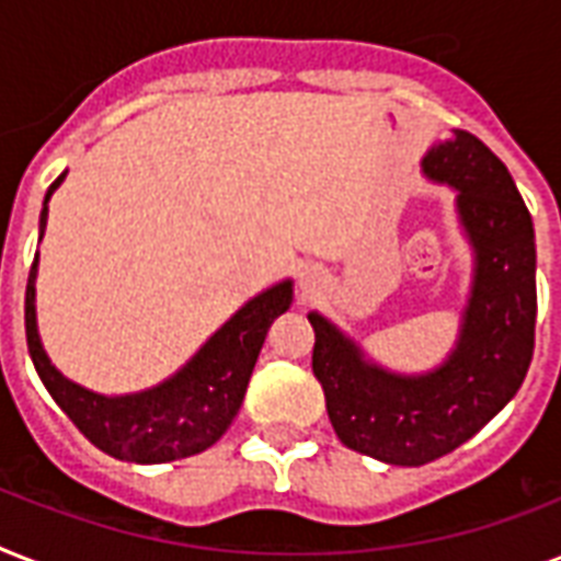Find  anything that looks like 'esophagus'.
<instances>
[{
	"label": "esophagus",
	"instance_id": "esophagus-1",
	"mask_svg": "<svg viewBox=\"0 0 561 561\" xmlns=\"http://www.w3.org/2000/svg\"><path fill=\"white\" fill-rule=\"evenodd\" d=\"M325 285V276L320 267L314 264H306L302 271H299V290H302V297H314L317 290Z\"/></svg>",
	"mask_w": 561,
	"mask_h": 561
}]
</instances>
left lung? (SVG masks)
I'll list each match as a JSON object with an SVG mask.
<instances>
[{"mask_svg":"<svg viewBox=\"0 0 561 561\" xmlns=\"http://www.w3.org/2000/svg\"><path fill=\"white\" fill-rule=\"evenodd\" d=\"M422 178L454 192L471 253L457 341L419 373L383 367L320 311L314 367L325 410L346 448L390 466H425L460 448L513 401L536 341V232L515 180L478 136L454 130L422 157Z\"/></svg>","mask_w":561,"mask_h":561,"instance_id":"obj_1","label":"left lung"}]
</instances>
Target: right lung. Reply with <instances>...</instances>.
I'll return each mask as SVG.
<instances>
[{"mask_svg": "<svg viewBox=\"0 0 561 561\" xmlns=\"http://www.w3.org/2000/svg\"><path fill=\"white\" fill-rule=\"evenodd\" d=\"M64 180L66 171L43 197L39 241L46 232L48 201ZM37 267L39 253H34L25 285V337L39 381L95 448L116 460L142 466L201 454L227 434L244 401L267 329L294 302V279L273 282L271 288L247 299L227 323L215 329L178 373L145 390L107 396L66 378L48 358L37 329Z\"/></svg>", "mask_w": 561, "mask_h": 561, "instance_id": "1", "label": "right lung"}]
</instances>
